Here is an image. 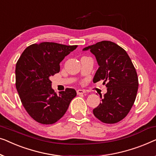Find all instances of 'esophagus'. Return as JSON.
I'll use <instances>...</instances> for the list:
<instances>
[{
  "label": "esophagus",
  "instance_id": "34e87169",
  "mask_svg": "<svg viewBox=\"0 0 156 156\" xmlns=\"http://www.w3.org/2000/svg\"><path fill=\"white\" fill-rule=\"evenodd\" d=\"M85 93V91L84 90H81V89H79L77 90V94L78 95H83V94H84Z\"/></svg>",
  "mask_w": 156,
  "mask_h": 156
}]
</instances>
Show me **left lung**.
Masks as SVG:
<instances>
[{"instance_id":"8db88e82","label":"left lung","mask_w":156,"mask_h":156,"mask_svg":"<svg viewBox=\"0 0 156 156\" xmlns=\"http://www.w3.org/2000/svg\"><path fill=\"white\" fill-rule=\"evenodd\" d=\"M99 65L93 83L106 82L107 92L93 114L103 123L115 124L128 115L135 102L139 87L137 73L126 51L110 41H102L88 46Z\"/></svg>"}]
</instances>
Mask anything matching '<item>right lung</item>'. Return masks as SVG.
Here are the masks:
<instances>
[{
	"instance_id": "add662e5",
	"label": "right lung",
	"mask_w": 156,
	"mask_h": 156,
	"mask_svg": "<svg viewBox=\"0 0 156 156\" xmlns=\"http://www.w3.org/2000/svg\"><path fill=\"white\" fill-rule=\"evenodd\" d=\"M77 47L54 42L33 44L26 48L17 61V93L25 110L36 122L42 124L56 123L76 96L73 88H66L57 95L49 78L58 73L59 63Z\"/></svg>"
}]
</instances>
